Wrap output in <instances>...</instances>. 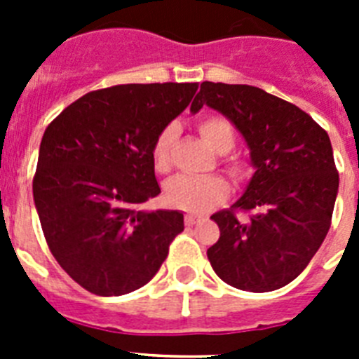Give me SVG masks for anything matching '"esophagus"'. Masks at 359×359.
Returning a JSON list of instances; mask_svg holds the SVG:
<instances>
[{
	"label": "esophagus",
	"mask_w": 359,
	"mask_h": 359,
	"mask_svg": "<svg viewBox=\"0 0 359 359\" xmlns=\"http://www.w3.org/2000/svg\"><path fill=\"white\" fill-rule=\"evenodd\" d=\"M203 219L199 217V215H194V214H187L185 215V224L187 226H194V224L201 223Z\"/></svg>",
	"instance_id": "34e87169"
}]
</instances>
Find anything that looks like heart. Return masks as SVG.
Returning a JSON list of instances; mask_svg holds the SVG:
<instances>
[{
	"instance_id": "1",
	"label": "heart",
	"mask_w": 359,
	"mask_h": 359,
	"mask_svg": "<svg viewBox=\"0 0 359 359\" xmlns=\"http://www.w3.org/2000/svg\"><path fill=\"white\" fill-rule=\"evenodd\" d=\"M203 140L217 154H226L236 145V133L231 123L223 116H207L198 123ZM177 126L169 123L158 133L156 140L152 144V163L158 172H167L170 169V154L176 140ZM228 172L231 176H243L241 163L231 161L228 163ZM230 194L228 183L221 176H174L165 183V199L169 205L183 210L203 214L215 205L223 203Z\"/></svg>"
}]
</instances>
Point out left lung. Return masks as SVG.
<instances>
[{
	"label": "left lung",
	"mask_w": 359,
	"mask_h": 359,
	"mask_svg": "<svg viewBox=\"0 0 359 359\" xmlns=\"http://www.w3.org/2000/svg\"><path fill=\"white\" fill-rule=\"evenodd\" d=\"M205 104L236 126L255 169L231 208L210 217L221 236L208 261L237 290L275 291L302 273L331 226L340 183L331 140L300 107L255 86L203 82L190 111ZM237 210L252 215L243 222Z\"/></svg>",
	"instance_id": "obj_1"
}]
</instances>
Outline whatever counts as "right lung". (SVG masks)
<instances>
[{"label":"right lung","instance_id":"right-lung-1","mask_svg":"<svg viewBox=\"0 0 359 359\" xmlns=\"http://www.w3.org/2000/svg\"><path fill=\"white\" fill-rule=\"evenodd\" d=\"M196 91L198 82L91 91L44 131L34 203L52 255L90 293L145 286L183 231L182 212L140 205L160 194L152 144Z\"/></svg>","mask_w":359,"mask_h":359}]
</instances>
